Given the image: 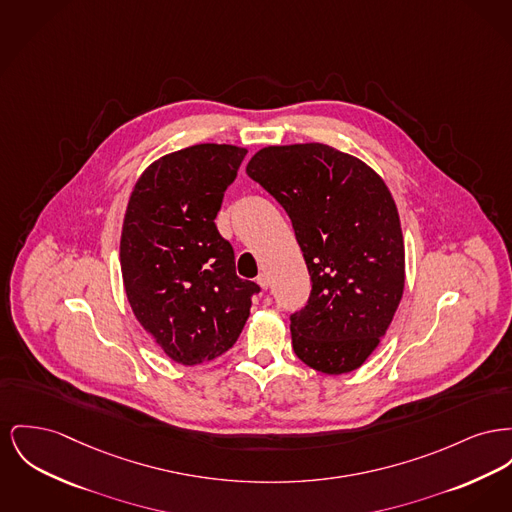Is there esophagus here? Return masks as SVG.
<instances>
[{"instance_id": "obj_1", "label": "esophagus", "mask_w": 512, "mask_h": 512, "mask_svg": "<svg viewBox=\"0 0 512 512\" xmlns=\"http://www.w3.org/2000/svg\"><path fill=\"white\" fill-rule=\"evenodd\" d=\"M257 284H259L263 290H267V288H269V284H271V282H269V276H267L265 272H261V274L257 276Z\"/></svg>"}]
</instances>
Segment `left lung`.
<instances>
[{"label":"left lung","instance_id":"8db88e82","mask_svg":"<svg viewBox=\"0 0 512 512\" xmlns=\"http://www.w3.org/2000/svg\"><path fill=\"white\" fill-rule=\"evenodd\" d=\"M288 212L311 276L290 317L292 346L327 375L361 367L404 292V240L391 191L360 158L329 145L265 147L245 168Z\"/></svg>","mask_w":512,"mask_h":512}]
</instances>
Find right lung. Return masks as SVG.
<instances>
[{
	"instance_id": "obj_1",
	"label": "right lung",
	"mask_w": 512,
	"mask_h": 512,
	"mask_svg": "<svg viewBox=\"0 0 512 512\" xmlns=\"http://www.w3.org/2000/svg\"><path fill=\"white\" fill-rule=\"evenodd\" d=\"M245 154L214 143L166 154L141 174L127 203L125 294L141 327L181 365L228 352L261 290L236 274L234 249L214 224Z\"/></svg>"
}]
</instances>
